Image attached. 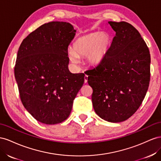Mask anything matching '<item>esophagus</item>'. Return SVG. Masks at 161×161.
Here are the masks:
<instances>
[{"label":"esophagus","instance_id":"34e87169","mask_svg":"<svg viewBox=\"0 0 161 161\" xmlns=\"http://www.w3.org/2000/svg\"><path fill=\"white\" fill-rule=\"evenodd\" d=\"M87 81H88V75H85V76H84V82H85V84L87 83Z\"/></svg>","mask_w":161,"mask_h":161}]
</instances>
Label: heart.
<instances>
[{"label":"heart","mask_w":161,"mask_h":161,"mask_svg":"<svg viewBox=\"0 0 161 161\" xmlns=\"http://www.w3.org/2000/svg\"><path fill=\"white\" fill-rule=\"evenodd\" d=\"M111 45V38L104 32H93L81 36L73 42L68 56L70 61L76 65L80 57H85L90 65H96L103 60Z\"/></svg>","instance_id":"obj_1"}]
</instances>
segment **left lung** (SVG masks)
Listing matches in <instances>:
<instances>
[{"label":"left lung","mask_w":161,"mask_h":161,"mask_svg":"<svg viewBox=\"0 0 161 161\" xmlns=\"http://www.w3.org/2000/svg\"><path fill=\"white\" fill-rule=\"evenodd\" d=\"M116 32L106 56L87 71L94 111L104 120L119 123L134 114L148 90L149 49L139 31L125 21H108Z\"/></svg>","instance_id":"1"}]
</instances>
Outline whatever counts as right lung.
<instances>
[{"mask_svg": "<svg viewBox=\"0 0 161 161\" xmlns=\"http://www.w3.org/2000/svg\"><path fill=\"white\" fill-rule=\"evenodd\" d=\"M76 30L69 23L44 24L23 40L17 53L15 77L25 108L47 125L68 118L84 73L69 70L68 46Z\"/></svg>", "mask_w": 161, "mask_h": 161, "instance_id": "add662e5", "label": "right lung"}]
</instances>
